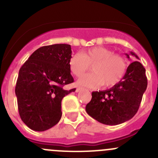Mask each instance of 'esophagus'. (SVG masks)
I'll use <instances>...</instances> for the list:
<instances>
[{"mask_svg": "<svg viewBox=\"0 0 158 158\" xmlns=\"http://www.w3.org/2000/svg\"><path fill=\"white\" fill-rule=\"evenodd\" d=\"M81 90H82V87H77V89H76V92H80Z\"/></svg>", "mask_w": 158, "mask_h": 158, "instance_id": "obj_1", "label": "esophagus"}]
</instances>
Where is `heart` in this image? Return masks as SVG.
Instances as JSON below:
<instances>
[{"label":"heart","mask_w":158,"mask_h":158,"mask_svg":"<svg viewBox=\"0 0 158 158\" xmlns=\"http://www.w3.org/2000/svg\"><path fill=\"white\" fill-rule=\"evenodd\" d=\"M70 71L80 77L92 66L93 73L82 76L78 83L89 88L103 85L111 87L118 83L125 76L127 63L123 56L104 47H93L81 53L71 56L69 61Z\"/></svg>","instance_id":"obj_1"}]
</instances>
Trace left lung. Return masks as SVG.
<instances>
[{
	"instance_id": "obj_1",
	"label": "left lung",
	"mask_w": 158,
	"mask_h": 158,
	"mask_svg": "<svg viewBox=\"0 0 158 158\" xmlns=\"http://www.w3.org/2000/svg\"><path fill=\"white\" fill-rule=\"evenodd\" d=\"M125 55L129 60L130 56L139 60L133 52ZM147 85L145 69L140 62H133L118 83L109 89L92 92V99L85 106V111L104 125L124 123L137 113Z\"/></svg>"
}]
</instances>
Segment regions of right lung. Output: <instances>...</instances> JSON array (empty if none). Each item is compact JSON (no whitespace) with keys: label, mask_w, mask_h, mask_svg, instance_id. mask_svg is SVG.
<instances>
[{"label":"right lung","mask_w":158,"mask_h":158,"mask_svg":"<svg viewBox=\"0 0 158 158\" xmlns=\"http://www.w3.org/2000/svg\"><path fill=\"white\" fill-rule=\"evenodd\" d=\"M69 44H53L37 49L19 71L15 93L20 118L30 129L48 130L60 122L63 97L76 89L63 86L74 82L69 61Z\"/></svg>","instance_id":"right-lung-1"}]
</instances>
